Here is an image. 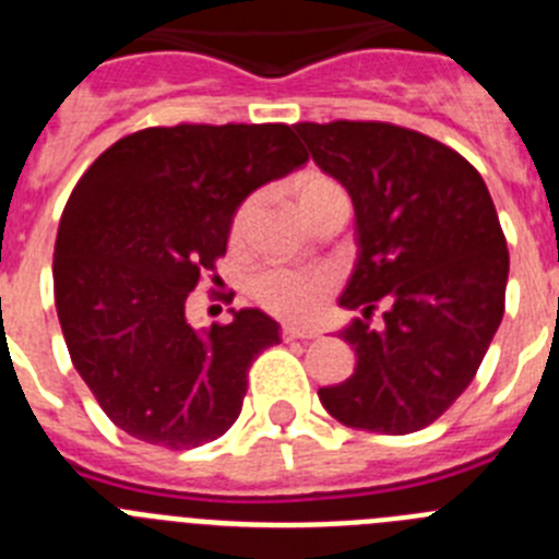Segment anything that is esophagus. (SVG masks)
<instances>
[{
	"label": "esophagus",
	"instance_id": "1",
	"mask_svg": "<svg viewBox=\"0 0 559 559\" xmlns=\"http://www.w3.org/2000/svg\"><path fill=\"white\" fill-rule=\"evenodd\" d=\"M316 330H308V328H299V324H285L283 328V338H316Z\"/></svg>",
	"mask_w": 559,
	"mask_h": 559
}]
</instances>
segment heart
<instances>
[{"mask_svg":"<svg viewBox=\"0 0 559 559\" xmlns=\"http://www.w3.org/2000/svg\"><path fill=\"white\" fill-rule=\"evenodd\" d=\"M294 192L305 218H313L324 206L347 201V192L322 173H308L302 179H296ZM254 204L257 199H246L237 206L235 218H231L235 240L243 237ZM249 290L257 305H263L265 310L283 316V319H313L333 290V274L322 269H265L251 280Z\"/></svg>","mask_w":559,"mask_h":559,"instance_id":"b5f03b06","label":"heart"}]
</instances>
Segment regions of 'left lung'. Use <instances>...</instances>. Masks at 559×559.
Instances as JSON below:
<instances>
[{"mask_svg":"<svg viewBox=\"0 0 559 559\" xmlns=\"http://www.w3.org/2000/svg\"><path fill=\"white\" fill-rule=\"evenodd\" d=\"M296 133L349 192L358 246L338 299L358 310L341 330L355 372L319 400L349 428L419 431L471 386L503 319L510 251L490 190L456 151L408 128L338 120Z\"/></svg>","mask_w":559,"mask_h":559,"instance_id":"left-lung-1","label":"left lung"}]
</instances>
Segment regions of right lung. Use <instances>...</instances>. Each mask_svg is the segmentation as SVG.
<instances>
[{
  "label": "right lung",
  "mask_w": 559,
  "mask_h": 559,
  "mask_svg": "<svg viewBox=\"0 0 559 559\" xmlns=\"http://www.w3.org/2000/svg\"><path fill=\"white\" fill-rule=\"evenodd\" d=\"M305 162L290 126L185 122L122 136L83 173L52 283L72 364L114 426L170 451L229 431L280 324L240 308L195 330L187 296L226 254L237 206Z\"/></svg>",
  "instance_id": "add662e5"
}]
</instances>
